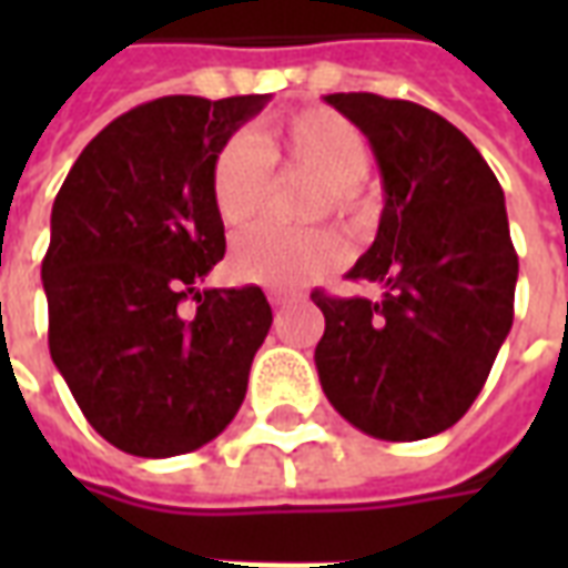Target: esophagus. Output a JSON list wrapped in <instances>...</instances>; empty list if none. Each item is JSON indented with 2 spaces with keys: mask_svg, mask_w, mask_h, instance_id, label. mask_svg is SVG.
Instances as JSON below:
<instances>
[{
  "mask_svg": "<svg viewBox=\"0 0 568 568\" xmlns=\"http://www.w3.org/2000/svg\"><path fill=\"white\" fill-rule=\"evenodd\" d=\"M297 292H292V288H273V292H267V301H271L273 307H288V304H295L297 301Z\"/></svg>",
  "mask_w": 568,
  "mask_h": 568,
  "instance_id": "1",
  "label": "esophagus"
}]
</instances>
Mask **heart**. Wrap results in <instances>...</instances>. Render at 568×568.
Instances as JSON below:
<instances>
[{"instance_id":"heart-1","label":"heart","mask_w":568,"mask_h":568,"mask_svg":"<svg viewBox=\"0 0 568 568\" xmlns=\"http://www.w3.org/2000/svg\"><path fill=\"white\" fill-rule=\"evenodd\" d=\"M276 175L313 179L301 203L304 222L358 224L365 215L362 182L371 173L368 140L344 115L328 109H304L261 130L258 136H231L215 151L210 166L212 206L227 231H246L267 212ZM344 261V243L328 227L276 231L264 227L243 236L231 255L240 283L264 288H297Z\"/></svg>"}]
</instances>
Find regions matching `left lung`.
I'll return each mask as SVG.
<instances>
[{
  "instance_id": "left-lung-1",
  "label": "left lung",
  "mask_w": 568,
  "mask_h": 568,
  "mask_svg": "<svg viewBox=\"0 0 568 568\" xmlns=\"http://www.w3.org/2000/svg\"><path fill=\"white\" fill-rule=\"evenodd\" d=\"M368 136L386 206L349 271L383 295L313 292L325 316L320 383L334 410L383 440L432 438L465 417L514 322L505 194L480 151L426 105L328 93Z\"/></svg>"
}]
</instances>
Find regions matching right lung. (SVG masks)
I'll list each match as a JSON object with an SVG mask.
<instances>
[{"instance_id":"1","label":"right lung","mask_w":568,"mask_h":568,"mask_svg":"<svg viewBox=\"0 0 568 568\" xmlns=\"http://www.w3.org/2000/svg\"><path fill=\"white\" fill-rule=\"evenodd\" d=\"M267 93L161 97L103 128L72 163L42 261L48 346L100 435L133 456L210 444L246 398L271 332L258 285L203 288L224 258L210 166ZM199 301L185 317L181 304Z\"/></svg>"}]
</instances>
